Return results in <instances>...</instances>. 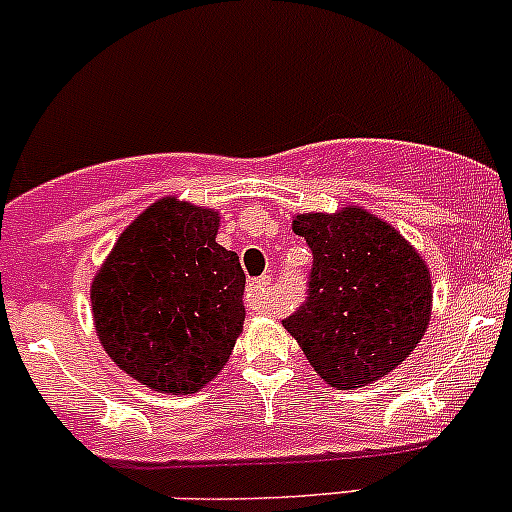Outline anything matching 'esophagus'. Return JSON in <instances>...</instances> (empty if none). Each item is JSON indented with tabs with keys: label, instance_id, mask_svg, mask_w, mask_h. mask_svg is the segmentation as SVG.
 <instances>
[{
	"label": "esophagus",
	"instance_id": "34e87169",
	"mask_svg": "<svg viewBox=\"0 0 512 512\" xmlns=\"http://www.w3.org/2000/svg\"><path fill=\"white\" fill-rule=\"evenodd\" d=\"M272 285V277L270 275H262L260 280H252L250 285H247V307L252 309V312H262V309H267V289Z\"/></svg>",
	"mask_w": 512,
	"mask_h": 512
}]
</instances>
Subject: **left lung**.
Instances as JSON below:
<instances>
[{
	"instance_id": "obj_1",
	"label": "left lung",
	"mask_w": 512,
	"mask_h": 512,
	"mask_svg": "<svg viewBox=\"0 0 512 512\" xmlns=\"http://www.w3.org/2000/svg\"><path fill=\"white\" fill-rule=\"evenodd\" d=\"M292 230L307 240L314 265L307 302L282 324L327 384H374L426 334L433 302L426 262L399 230L356 205L297 215Z\"/></svg>"
}]
</instances>
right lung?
<instances>
[{"label": "right lung", "instance_id": "add662e5", "mask_svg": "<svg viewBox=\"0 0 512 512\" xmlns=\"http://www.w3.org/2000/svg\"><path fill=\"white\" fill-rule=\"evenodd\" d=\"M220 218L178 198L143 210L91 285L106 354L160 394H195L220 374L245 322V272L215 242Z\"/></svg>", "mask_w": 512, "mask_h": 512}]
</instances>
